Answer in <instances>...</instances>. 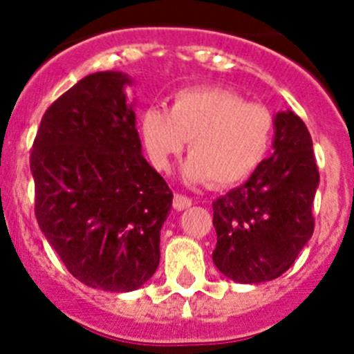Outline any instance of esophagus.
Instances as JSON below:
<instances>
[{
    "mask_svg": "<svg viewBox=\"0 0 354 354\" xmlns=\"http://www.w3.org/2000/svg\"><path fill=\"white\" fill-rule=\"evenodd\" d=\"M171 205H174L175 211H184V209H187L192 205V198L186 195H180V193H175Z\"/></svg>",
    "mask_w": 354,
    "mask_h": 354,
    "instance_id": "esophagus-1",
    "label": "esophagus"
}]
</instances>
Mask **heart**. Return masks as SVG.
<instances>
[{
  "mask_svg": "<svg viewBox=\"0 0 354 354\" xmlns=\"http://www.w3.org/2000/svg\"><path fill=\"white\" fill-rule=\"evenodd\" d=\"M140 131L150 162L158 170L168 168L189 140L184 177L227 187L246 179L266 158L274 117L264 104L245 102L232 90L196 86L175 93L168 111L145 109Z\"/></svg>",
  "mask_w": 354,
  "mask_h": 354,
  "instance_id": "1",
  "label": "heart"
}]
</instances>
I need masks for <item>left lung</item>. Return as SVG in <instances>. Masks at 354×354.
Segmentation results:
<instances>
[{"instance_id":"8db88e82","label":"left lung","mask_w":354,"mask_h":354,"mask_svg":"<svg viewBox=\"0 0 354 354\" xmlns=\"http://www.w3.org/2000/svg\"><path fill=\"white\" fill-rule=\"evenodd\" d=\"M273 156L250 179L212 202L216 268L241 283L274 280L314 234L319 170L312 136L292 111L274 118Z\"/></svg>"}]
</instances>
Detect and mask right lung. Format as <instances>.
I'll return each mask as SVG.
<instances>
[{
  "label": "right lung",
  "mask_w": 354,
  "mask_h": 354,
  "mask_svg": "<svg viewBox=\"0 0 354 354\" xmlns=\"http://www.w3.org/2000/svg\"><path fill=\"white\" fill-rule=\"evenodd\" d=\"M122 72H95L46 109L30 168L40 230L84 286L129 292L159 266L170 187L142 156Z\"/></svg>",
  "instance_id": "1"
}]
</instances>
